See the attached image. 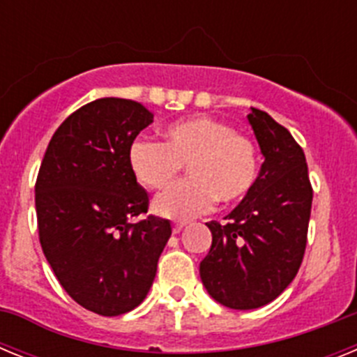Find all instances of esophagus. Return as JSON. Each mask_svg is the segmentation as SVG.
Returning a JSON list of instances; mask_svg holds the SVG:
<instances>
[{
  "instance_id": "1",
  "label": "esophagus",
  "mask_w": 357,
  "mask_h": 357,
  "mask_svg": "<svg viewBox=\"0 0 357 357\" xmlns=\"http://www.w3.org/2000/svg\"><path fill=\"white\" fill-rule=\"evenodd\" d=\"M184 227H185V222H176L175 225H173V234H178Z\"/></svg>"
}]
</instances>
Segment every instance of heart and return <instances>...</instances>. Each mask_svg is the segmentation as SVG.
<instances>
[{
	"label": "heart",
	"instance_id": "heart-1",
	"mask_svg": "<svg viewBox=\"0 0 357 357\" xmlns=\"http://www.w3.org/2000/svg\"><path fill=\"white\" fill-rule=\"evenodd\" d=\"M182 164L189 178L153 200L159 216L185 220L207 213L216 198L223 204L239 202L254 189L259 172L254 141L209 116L172 123L164 130V143L137 137L128 146V166L148 189L169 185Z\"/></svg>",
	"mask_w": 357,
	"mask_h": 357
}]
</instances>
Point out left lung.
<instances>
[{
  "mask_svg": "<svg viewBox=\"0 0 357 357\" xmlns=\"http://www.w3.org/2000/svg\"><path fill=\"white\" fill-rule=\"evenodd\" d=\"M248 123L264 162L254 189L227 222L206 223L213 245L200 263L207 293L241 311L275 301L295 279L313 202L305 155L293 135L259 109H252Z\"/></svg>",
  "mask_w": 357,
  "mask_h": 357,
  "instance_id": "8db88e82",
  "label": "left lung"
}]
</instances>
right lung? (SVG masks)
I'll use <instances>...</instances> for the list:
<instances>
[{
    "label": "right lung",
    "mask_w": 357,
    "mask_h": 357,
    "mask_svg": "<svg viewBox=\"0 0 357 357\" xmlns=\"http://www.w3.org/2000/svg\"><path fill=\"white\" fill-rule=\"evenodd\" d=\"M153 114L141 103L100 98L73 112L50 141L36 182L44 255L62 288L102 317L144 301L169 236V220L148 211L128 166V146Z\"/></svg>",
    "instance_id": "1"
}]
</instances>
